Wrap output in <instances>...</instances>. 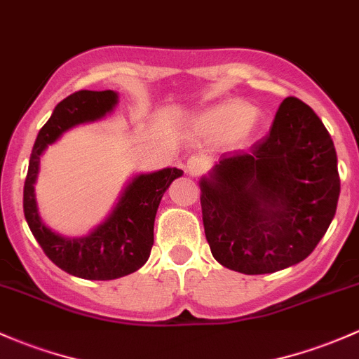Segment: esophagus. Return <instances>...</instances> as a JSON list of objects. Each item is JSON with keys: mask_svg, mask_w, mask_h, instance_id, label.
Wrapping results in <instances>:
<instances>
[{"mask_svg": "<svg viewBox=\"0 0 359 359\" xmlns=\"http://www.w3.org/2000/svg\"><path fill=\"white\" fill-rule=\"evenodd\" d=\"M183 168H184V171L191 176L202 175L207 168V161L203 156H191V157H188Z\"/></svg>", "mask_w": 359, "mask_h": 359, "instance_id": "esophagus-1", "label": "esophagus"}]
</instances>
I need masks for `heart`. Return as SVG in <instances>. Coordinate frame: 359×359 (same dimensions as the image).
<instances>
[{
  "label": "heart",
  "mask_w": 359,
  "mask_h": 359,
  "mask_svg": "<svg viewBox=\"0 0 359 359\" xmlns=\"http://www.w3.org/2000/svg\"><path fill=\"white\" fill-rule=\"evenodd\" d=\"M253 125L255 116L243 104H222L196 119V130L212 140H227L234 135H245Z\"/></svg>",
  "instance_id": "b5f03b06"
}]
</instances>
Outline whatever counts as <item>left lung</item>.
I'll list each match as a JSON object with an SVG mask.
<instances>
[{
	"label": "left lung",
	"instance_id": "8db88e82",
	"mask_svg": "<svg viewBox=\"0 0 359 359\" xmlns=\"http://www.w3.org/2000/svg\"><path fill=\"white\" fill-rule=\"evenodd\" d=\"M198 184L212 255L248 276L283 271L310 255L341 194L332 138L296 97L280 102L264 140L221 156Z\"/></svg>",
	"mask_w": 359,
	"mask_h": 359
}]
</instances>
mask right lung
I'll list each match as a JSON object with an SVG mask.
<instances>
[{
	"label": "right lung",
	"instance_id": "1",
	"mask_svg": "<svg viewBox=\"0 0 359 359\" xmlns=\"http://www.w3.org/2000/svg\"><path fill=\"white\" fill-rule=\"evenodd\" d=\"M116 104L118 94L114 90H80L57 104L37 135L24 187L27 224L41 248L61 271L88 280H111L128 276L149 260L161 198L169 184L183 175L178 168H165L133 176L109 215L86 236H63L42 222L34 188L42 152L73 126L102 119Z\"/></svg>",
	"mask_w": 359,
	"mask_h": 359
}]
</instances>
